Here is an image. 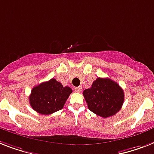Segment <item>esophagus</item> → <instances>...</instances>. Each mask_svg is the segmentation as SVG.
<instances>
[{
    "label": "esophagus",
    "mask_w": 154,
    "mask_h": 154,
    "mask_svg": "<svg viewBox=\"0 0 154 154\" xmlns=\"http://www.w3.org/2000/svg\"><path fill=\"white\" fill-rule=\"evenodd\" d=\"M74 89H75V92H81V90H82V88H81V86H79V87H76Z\"/></svg>",
    "instance_id": "obj_1"
}]
</instances>
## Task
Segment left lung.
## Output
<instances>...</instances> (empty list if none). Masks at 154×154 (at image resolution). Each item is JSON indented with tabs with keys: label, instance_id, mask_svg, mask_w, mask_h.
Segmentation results:
<instances>
[{
	"label": "left lung",
	"instance_id": "left-lung-1",
	"mask_svg": "<svg viewBox=\"0 0 154 154\" xmlns=\"http://www.w3.org/2000/svg\"><path fill=\"white\" fill-rule=\"evenodd\" d=\"M83 95L88 109L103 118L116 115L124 101L122 88L109 78L98 77L91 88L84 91Z\"/></svg>",
	"mask_w": 154,
	"mask_h": 154
}]
</instances>
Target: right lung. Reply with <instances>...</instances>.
<instances>
[{
  "label": "right lung",
  "instance_id": "1",
  "mask_svg": "<svg viewBox=\"0 0 154 154\" xmlns=\"http://www.w3.org/2000/svg\"><path fill=\"white\" fill-rule=\"evenodd\" d=\"M72 92L69 87H63L60 82L52 78L32 88L29 103L38 113L51 115L63 108Z\"/></svg>",
  "mask_w": 154,
  "mask_h": 154
}]
</instances>
